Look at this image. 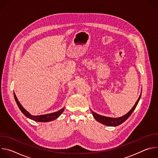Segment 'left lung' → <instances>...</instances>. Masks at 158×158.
Returning <instances> with one entry per match:
<instances>
[{
  "instance_id": "obj_1",
  "label": "left lung",
  "mask_w": 158,
  "mask_h": 158,
  "mask_svg": "<svg viewBox=\"0 0 158 158\" xmlns=\"http://www.w3.org/2000/svg\"><path fill=\"white\" fill-rule=\"evenodd\" d=\"M141 94L138 98V99L137 100V101L136 102V103H135V104L134 105V106L132 107V108L127 112V114H126L125 115L121 116V117H119V118H110V117H106V116H101V115H99L97 113H96L95 112L93 111L91 109V111L92 112V114L93 115L94 118H95V119L99 122L100 123L104 124V125H106V126H119L121 124H122L123 123H124L131 115V114L132 113V112L134 111V110L135 109V108L136 107L139 101V99L141 98Z\"/></svg>"
}]
</instances>
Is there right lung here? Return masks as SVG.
<instances>
[{"label":"right lung","instance_id":"add662e5","mask_svg":"<svg viewBox=\"0 0 158 158\" xmlns=\"http://www.w3.org/2000/svg\"><path fill=\"white\" fill-rule=\"evenodd\" d=\"M14 98L15 100L16 101V103L19 107V108L20 109V110H21V112L23 113L27 118H28L30 119H32L34 121L36 122H42V123H45V122H49V121H54L55 119H56L57 118H59L61 114L63 112V111L64 110V107H63L62 109H60L59 110L57 111V112H52V113H49V114H43V115H39V116H34L31 114L29 112L26 110L23 106L21 105V104L19 102L18 99L17 98L15 93H14Z\"/></svg>","mask_w":158,"mask_h":158}]
</instances>
